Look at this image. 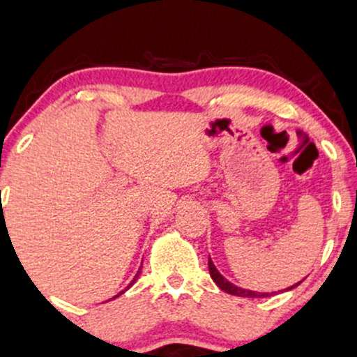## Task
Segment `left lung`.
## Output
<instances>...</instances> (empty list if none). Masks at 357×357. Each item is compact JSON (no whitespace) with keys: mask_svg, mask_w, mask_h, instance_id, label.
Masks as SVG:
<instances>
[{"mask_svg":"<svg viewBox=\"0 0 357 357\" xmlns=\"http://www.w3.org/2000/svg\"><path fill=\"white\" fill-rule=\"evenodd\" d=\"M208 272H210V277H212V279H213V282H215L217 286L222 289V291H226L227 294L243 296V298H267V296H268V292L248 291V289L238 287V286H234V284H231L227 279H224V277L220 275V272L215 268V265L212 264V260H210V257H208ZM299 284H301V282L294 284V286H291L289 289H294L296 286H299ZM289 289H287V291H289ZM270 296H272V294H270Z\"/></svg>","mask_w":357,"mask_h":357,"instance_id":"obj_1","label":"left lung"}]
</instances>
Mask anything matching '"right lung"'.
Listing matches in <instances>:
<instances>
[{"label": "right lung", "mask_w": 357, "mask_h": 357, "mask_svg": "<svg viewBox=\"0 0 357 357\" xmlns=\"http://www.w3.org/2000/svg\"><path fill=\"white\" fill-rule=\"evenodd\" d=\"M138 275H140V270H138V273H137V275H135L133 282H135V280H137V277H138ZM121 292H125V291H121ZM121 292H119V294H121ZM119 294H118V296H119ZM118 296H114V298H118Z\"/></svg>", "instance_id": "1"}]
</instances>
